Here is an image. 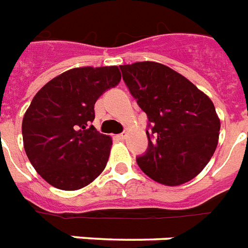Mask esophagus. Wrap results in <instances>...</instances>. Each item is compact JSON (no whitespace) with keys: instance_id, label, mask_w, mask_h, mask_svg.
Instances as JSON below:
<instances>
[{"instance_id":"1","label":"esophagus","mask_w":248,"mask_h":248,"mask_svg":"<svg viewBox=\"0 0 248 248\" xmlns=\"http://www.w3.org/2000/svg\"><path fill=\"white\" fill-rule=\"evenodd\" d=\"M126 137H127V135H126V132H122V134H118V135H116V138L118 139V140H124V139H126Z\"/></svg>"}]
</instances>
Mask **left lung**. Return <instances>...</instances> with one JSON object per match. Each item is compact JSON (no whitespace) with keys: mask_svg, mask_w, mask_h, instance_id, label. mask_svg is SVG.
<instances>
[{"mask_svg":"<svg viewBox=\"0 0 248 248\" xmlns=\"http://www.w3.org/2000/svg\"><path fill=\"white\" fill-rule=\"evenodd\" d=\"M126 86L148 117V148L137 162L149 178L178 186L195 178L216 151L220 120L207 94L157 62L120 66Z\"/></svg>","mask_w":248,"mask_h":248,"instance_id":"8db88e82","label":"left lung"}]
</instances>
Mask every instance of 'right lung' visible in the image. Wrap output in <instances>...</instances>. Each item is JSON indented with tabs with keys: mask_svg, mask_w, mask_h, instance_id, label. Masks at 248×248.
<instances>
[{
	"mask_svg": "<svg viewBox=\"0 0 248 248\" xmlns=\"http://www.w3.org/2000/svg\"><path fill=\"white\" fill-rule=\"evenodd\" d=\"M120 82L117 66L77 67L35 94L22 122L23 145L32 166L49 185L79 190L105 169L111 139L91 122L94 103Z\"/></svg>",
	"mask_w": 248,
	"mask_h": 248,
	"instance_id": "obj_1",
	"label": "right lung"
}]
</instances>
